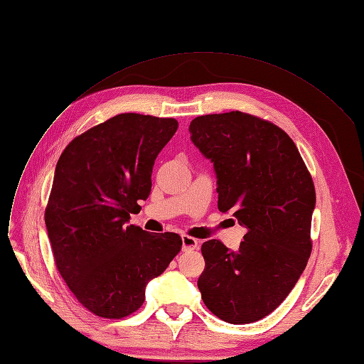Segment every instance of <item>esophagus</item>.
Segmentation results:
<instances>
[{
	"label": "esophagus",
	"instance_id": "1",
	"mask_svg": "<svg viewBox=\"0 0 364 364\" xmlns=\"http://www.w3.org/2000/svg\"><path fill=\"white\" fill-rule=\"evenodd\" d=\"M192 250H198V241L192 237H188V235H183L182 237V251H192Z\"/></svg>",
	"mask_w": 364,
	"mask_h": 364
}]
</instances>
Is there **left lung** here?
<instances>
[{
    "instance_id": "obj_1",
    "label": "left lung",
    "mask_w": 364,
    "mask_h": 364,
    "mask_svg": "<svg viewBox=\"0 0 364 364\" xmlns=\"http://www.w3.org/2000/svg\"><path fill=\"white\" fill-rule=\"evenodd\" d=\"M191 141L215 167L218 207L247 228L238 251L201 245L198 289L228 323L257 322L279 306L304 272L316 191L294 141L276 124L230 112L196 117Z\"/></svg>"
}]
</instances>
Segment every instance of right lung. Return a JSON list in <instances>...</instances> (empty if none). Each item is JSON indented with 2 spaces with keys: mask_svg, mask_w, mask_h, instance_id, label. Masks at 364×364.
<instances>
[{
  "mask_svg": "<svg viewBox=\"0 0 364 364\" xmlns=\"http://www.w3.org/2000/svg\"><path fill=\"white\" fill-rule=\"evenodd\" d=\"M175 119L123 113L75 138L58 159L46 225L55 266L90 311L122 318L181 251L178 233L129 225L151 192L153 166Z\"/></svg>",
  "mask_w": 364,
  "mask_h": 364,
  "instance_id": "1",
  "label": "right lung"
}]
</instances>
